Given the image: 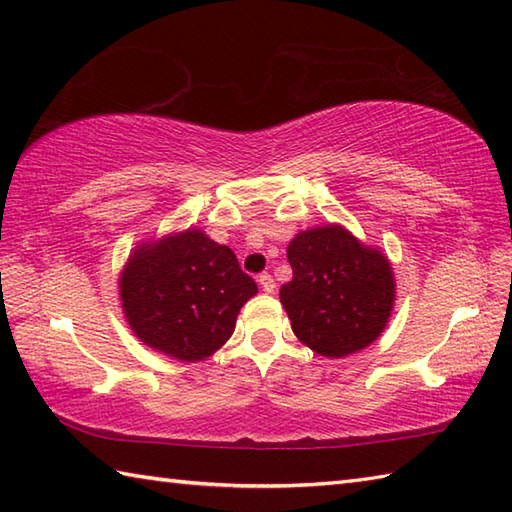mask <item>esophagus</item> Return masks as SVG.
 I'll use <instances>...</instances> for the list:
<instances>
[{
    "instance_id": "esophagus-1",
    "label": "esophagus",
    "mask_w": 512,
    "mask_h": 512,
    "mask_svg": "<svg viewBox=\"0 0 512 512\" xmlns=\"http://www.w3.org/2000/svg\"><path fill=\"white\" fill-rule=\"evenodd\" d=\"M257 281H259V286H262L264 292H275V288H277L275 279H273V275H270V273H262V275L257 277Z\"/></svg>"
}]
</instances>
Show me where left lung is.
<instances>
[{
  "mask_svg": "<svg viewBox=\"0 0 512 512\" xmlns=\"http://www.w3.org/2000/svg\"><path fill=\"white\" fill-rule=\"evenodd\" d=\"M292 281L281 286L292 332L312 352L341 358L374 343L391 317L396 281L387 257L339 224L288 244Z\"/></svg>",
  "mask_w": 512,
  "mask_h": 512,
  "instance_id": "obj_1",
  "label": "left lung"
}]
</instances>
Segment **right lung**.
<instances>
[{
  "label": "right lung",
  "mask_w": 512,
  "mask_h": 512,
  "mask_svg": "<svg viewBox=\"0 0 512 512\" xmlns=\"http://www.w3.org/2000/svg\"><path fill=\"white\" fill-rule=\"evenodd\" d=\"M257 284L228 246L198 228L138 246L121 273V301L140 341L178 361H202L231 339Z\"/></svg>",
  "instance_id": "1"
}]
</instances>
